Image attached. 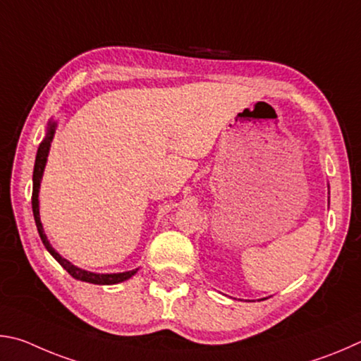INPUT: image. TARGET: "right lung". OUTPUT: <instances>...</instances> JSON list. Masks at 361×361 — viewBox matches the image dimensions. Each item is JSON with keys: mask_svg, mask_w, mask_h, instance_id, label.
Masks as SVG:
<instances>
[{"mask_svg": "<svg viewBox=\"0 0 361 361\" xmlns=\"http://www.w3.org/2000/svg\"><path fill=\"white\" fill-rule=\"evenodd\" d=\"M54 131H55V123L50 122L49 128H47V135H46V137H44V141L39 144V149H37L36 161H35V171H33V197H31V204H33L35 222H36L37 233H39L42 244L46 245V249L50 252V255H52L55 260L59 262L61 267L65 268L68 273L74 277V279L90 282V283H98V286H112V283H118V282H123L126 279H130L131 276L136 274L137 269L126 271V273H117V274H94V273H90V271H85V269H80L78 267H74L73 263H69L68 260H65V258H63L59 254V252L54 250L52 245H50V243L47 241V236L42 230V224H41V219H39V200H37V197H39L41 177H42L44 166H46V161H47V154H49V149H50V142H52V137H54Z\"/></svg>", "mask_w": 361, "mask_h": 361, "instance_id": "right-lung-1", "label": "right lung"}]
</instances>
